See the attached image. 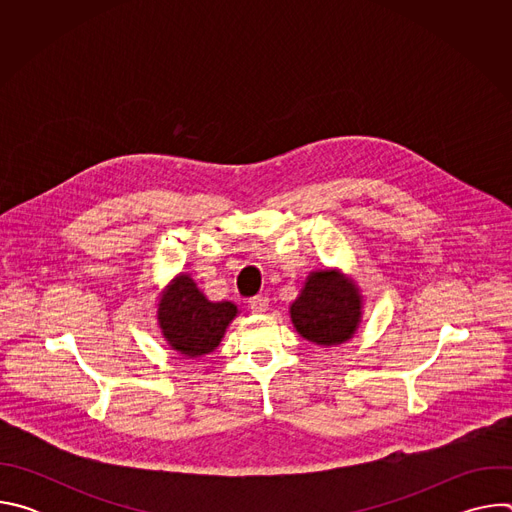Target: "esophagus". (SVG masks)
I'll use <instances>...</instances> for the list:
<instances>
[{
    "label": "esophagus",
    "mask_w": 512,
    "mask_h": 512,
    "mask_svg": "<svg viewBox=\"0 0 512 512\" xmlns=\"http://www.w3.org/2000/svg\"><path fill=\"white\" fill-rule=\"evenodd\" d=\"M249 308H251V312H255V314H263V312H267V308H269V300H267L265 296H255V298L249 300Z\"/></svg>",
    "instance_id": "esophagus-1"
}]
</instances>
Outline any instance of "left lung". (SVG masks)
I'll list each match as a JSON object with an SVG mask.
<instances>
[{"instance_id":"8db88e82","label":"left lung","mask_w":512,"mask_h":512,"mask_svg":"<svg viewBox=\"0 0 512 512\" xmlns=\"http://www.w3.org/2000/svg\"><path fill=\"white\" fill-rule=\"evenodd\" d=\"M358 287L338 271H316L308 277L289 314L296 330L310 342L332 346L354 336L360 322Z\"/></svg>"}]
</instances>
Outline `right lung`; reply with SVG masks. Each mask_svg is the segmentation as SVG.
I'll list each match as a JSON object with an SVG mask.
<instances>
[{"mask_svg":"<svg viewBox=\"0 0 512 512\" xmlns=\"http://www.w3.org/2000/svg\"><path fill=\"white\" fill-rule=\"evenodd\" d=\"M158 306L164 338L190 358L212 352L237 316V306L231 302H208L190 275H178Z\"/></svg>","mask_w":512,"mask_h":512,"instance_id":"right-lung-1","label":"right lung"}]
</instances>
